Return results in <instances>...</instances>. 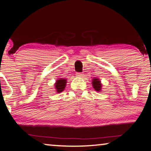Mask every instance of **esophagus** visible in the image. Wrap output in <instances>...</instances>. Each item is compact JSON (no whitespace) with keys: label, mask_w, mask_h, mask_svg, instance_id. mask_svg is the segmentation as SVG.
Returning a JSON list of instances; mask_svg holds the SVG:
<instances>
[{"label":"esophagus","mask_w":151,"mask_h":151,"mask_svg":"<svg viewBox=\"0 0 151 151\" xmlns=\"http://www.w3.org/2000/svg\"><path fill=\"white\" fill-rule=\"evenodd\" d=\"M76 75L77 76H83V74L81 73H76Z\"/></svg>","instance_id":"1"}]
</instances>
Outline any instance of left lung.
Listing matches in <instances>:
<instances>
[{"label": "left lung", "mask_w": 151, "mask_h": 151, "mask_svg": "<svg viewBox=\"0 0 151 151\" xmlns=\"http://www.w3.org/2000/svg\"><path fill=\"white\" fill-rule=\"evenodd\" d=\"M92 86L93 88L95 89V90L98 91V92H99V91L101 90V82H100V81L98 79V78H94V79H93Z\"/></svg>", "instance_id": "1"}]
</instances>
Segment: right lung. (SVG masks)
<instances>
[{
    "label": "right lung",
    "instance_id": "right-lung-1",
    "mask_svg": "<svg viewBox=\"0 0 151 151\" xmlns=\"http://www.w3.org/2000/svg\"><path fill=\"white\" fill-rule=\"evenodd\" d=\"M65 83H66V79L59 78L58 81H57L56 83H55V88H56L57 92L59 93L63 91L65 87Z\"/></svg>",
    "mask_w": 151,
    "mask_h": 151
}]
</instances>
